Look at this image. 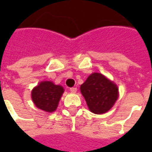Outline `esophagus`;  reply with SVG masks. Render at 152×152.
Returning <instances> with one entry per match:
<instances>
[{
  "mask_svg": "<svg viewBox=\"0 0 152 152\" xmlns=\"http://www.w3.org/2000/svg\"><path fill=\"white\" fill-rule=\"evenodd\" d=\"M70 91L72 93H76V91H77V89H76V87H72V88L70 89Z\"/></svg>",
  "mask_w": 152,
  "mask_h": 152,
  "instance_id": "1",
  "label": "esophagus"
}]
</instances>
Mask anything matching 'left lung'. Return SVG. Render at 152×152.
I'll return each mask as SVG.
<instances>
[{
	"instance_id": "8db88e82",
	"label": "left lung",
	"mask_w": 152,
	"mask_h": 152,
	"mask_svg": "<svg viewBox=\"0 0 152 152\" xmlns=\"http://www.w3.org/2000/svg\"><path fill=\"white\" fill-rule=\"evenodd\" d=\"M80 92L89 111L94 114L108 112L117 100L118 87L101 73L94 72L80 86Z\"/></svg>"
}]
</instances>
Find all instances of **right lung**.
<instances>
[{
  "mask_svg": "<svg viewBox=\"0 0 152 152\" xmlns=\"http://www.w3.org/2000/svg\"><path fill=\"white\" fill-rule=\"evenodd\" d=\"M63 92V86L54 85L51 81H41L31 90V99L39 109L53 112L58 107Z\"/></svg>",
  "mask_w": 152,
  "mask_h": 152,
  "instance_id": "obj_1",
  "label": "right lung"
}]
</instances>
